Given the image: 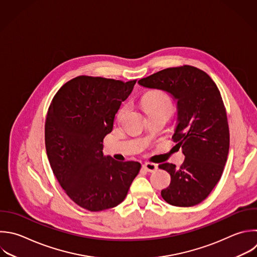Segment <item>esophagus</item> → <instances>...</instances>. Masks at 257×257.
Returning a JSON list of instances; mask_svg holds the SVG:
<instances>
[{
  "mask_svg": "<svg viewBox=\"0 0 257 257\" xmlns=\"http://www.w3.org/2000/svg\"><path fill=\"white\" fill-rule=\"evenodd\" d=\"M143 168H144L147 172L153 173V172H156V171L158 170V165L153 164V163H146V164L143 165Z\"/></svg>",
  "mask_w": 257,
  "mask_h": 257,
  "instance_id": "obj_1",
  "label": "esophagus"
}]
</instances>
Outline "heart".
<instances>
[{"label":"heart","mask_w":257,"mask_h":257,"mask_svg":"<svg viewBox=\"0 0 257 257\" xmlns=\"http://www.w3.org/2000/svg\"><path fill=\"white\" fill-rule=\"evenodd\" d=\"M143 106L146 113H166L168 115L171 114L173 110V103L170 97L161 91H154L148 93L143 99ZM124 108H122L118 117L123 113Z\"/></svg>","instance_id":"obj_1"}]
</instances>
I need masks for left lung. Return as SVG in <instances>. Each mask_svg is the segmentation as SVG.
<instances>
[{"label":"left lung","instance_id":"8db88e82","mask_svg":"<svg viewBox=\"0 0 257 257\" xmlns=\"http://www.w3.org/2000/svg\"><path fill=\"white\" fill-rule=\"evenodd\" d=\"M139 84L166 91L177 101L172 139L185 160L179 169L169 163L160 165L171 175L170 186L161 195L173 206H195L220 180L229 152V127L220 91L206 72L189 65L161 70Z\"/></svg>","mask_w":257,"mask_h":257}]
</instances>
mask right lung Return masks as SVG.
<instances>
[{
	"mask_svg": "<svg viewBox=\"0 0 257 257\" xmlns=\"http://www.w3.org/2000/svg\"><path fill=\"white\" fill-rule=\"evenodd\" d=\"M136 82L78 76L49 106L45 146L51 169L69 198L88 211L121 203L140 172L139 162H118L102 152L103 139Z\"/></svg>",
	"mask_w": 257,
	"mask_h": 257,
	"instance_id": "add662e5",
	"label": "right lung"
}]
</instances>
